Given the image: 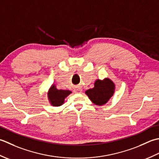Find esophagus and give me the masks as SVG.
I'll return each mask as SVG.
<instances>
[{"label": "esophagus", "instance_id": "esophagus-1", "mask_svg": "<svg viewBox=\"0 0 159 159\" xmlns=\"http://www.w3.org/2000/svg\"><path fill=\"white\" fill-rule=\"evenodd\" d=\"M82 89L81 88H77L75 90V93H82Z\"/></svg>", "mask_w": 159, "mask_h": 159}]
</instances>
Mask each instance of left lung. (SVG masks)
<instances>
[{
	"label": "left lung",
	"instance_id": "1",
	"mask_svg": "<svg viewBox=\"0 0 159 159\" xmlns=\"http://www.w3.org/2000/svg\"><path fill=\"white\" fill-rule=\"evenodd\" d=\"M115 91V84L108 77L103 80H97L94 83L93 89L85 91L90 101L97 106L105 105Z\"/></svg>",
	"mask_w": 159,
	"mask_h": 159
}]
</instances>
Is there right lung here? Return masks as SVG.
Wrapping results in <instances>:
<instances>
[{"instance_id": "add662e5", "label": "right lung", "mask_w": 159, "mask_h": 159, "mask_svg": "<svg viewBox=\"0 0 159 159\" xmlns=\"http://www.w3.org/2000/svg\"><path fill=\"white\" fill-rule=\"evenodd\" d=\"M72 92L69 90H59L56 88L55 84H53L48 89L47 98L50 104L53 106H60L64 103L65 98Z\"/></svg>"}]
</instances>
